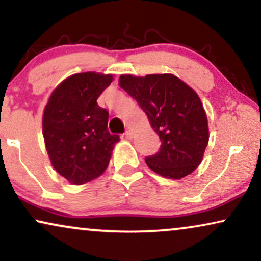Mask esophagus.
Returning a JSON list of instances; mask_svg holds the SVG:
<instances>
[{
    "label": "esophagus",
    "instance_id": "34e87169",
    "mask_svg": "<svg viewBox=\"0 0 261 261\" xmlns=\"http://www.w3.org/2000/svg\"><path fill=\"white\" fill-rule=\"evenodd\" d=\"M125 137H126L127 138V140H131V138H133V131H131V130H126V131H125Z\"/></svg>",
    "mask_w": 261,
    "mask_h": 261
}]
</instances>
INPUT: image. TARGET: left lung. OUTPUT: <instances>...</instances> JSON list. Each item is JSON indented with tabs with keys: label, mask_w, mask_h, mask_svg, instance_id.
Segmentation results:
<instances>
[{
	"label": "left lung",
	"mask_w": 261,
	"mask_h": 261,
	"mask_svg": "<svg viewBox=\"0 0 261 261\" xmlns=\"http://www.w3.org/2000/svg\"><path fill=\"white\" fill-rule=\"evenodd\" d=\"M119 86L138 102L161 141L160 150L145 158L149 168L175 180L196 171L209 143L207 117L197 93L173 74L121 75Z\"/></svg>",
	"instance_id": "8db88e82"
}]
</instances>
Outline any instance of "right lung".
Here are the masks:
<instances>
[{"label":"right lung","mask_w":261,"mask_h":261,"mask_svg":"<svg viewBox=\"0 0 261 261\" xmlns=\"http://www.w3.org/2000/svg\"><path fill=\"white\" fill-rule=\"evenodd\" d=\"M111 74L69 76L51 93L43 114V136L58 174L82 185L102 174L119 136L107 128L109 112L96 100L112 82Z\"/></svg>","instance_id":"obj_1"}]
</instances>
